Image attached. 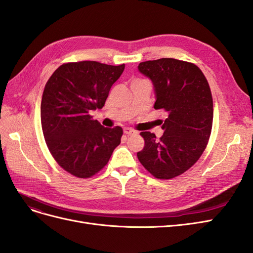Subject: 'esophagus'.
<instances>
[{"label": "esophagus", "mask_w": 253, "mask_h": 253, "mask_svg": "<svg viewBox=\"0 0 253 253\" xmlns=\"http://www.w3.org/2000/svg\"><path fill=\"white\" fill-rule=\"evenodd\" d=\"M124 132H125V134L126 135H134V134H136V131H134V129H132V128H129V127H126V128H125L124 129Z\"/></svg>", "instance_id": "esophagus-1"}]
</instances>
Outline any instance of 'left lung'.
<instances>
[{"label": "left lung", "instance_id": "1", "mask_svg": "<svg viewBox=\"0 0 253 253\" xmlns=\"http://www.w3.org/2000/svg\"><path fill=\"white\" fill-rule=\"evenodd\" d=\"M138 71L153 83L155 110H164L159 139L141 132V165L158 179H171L189 170L203 154L211 134L213 101L209 83L195 64L172 58L145 61Z\"/></svg>", "mask_w": 253, "mask_h": 253}]
</instances>
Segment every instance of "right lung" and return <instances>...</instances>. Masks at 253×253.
Segmentation results:
<instances>
[{
    "label": "right lung",
    "mask_w": 253,
    "mask_h": 253,
    "mask_svg": "<svg viewBox=\"0 0 253 253\" xmlns=\"http://www.w3.org/2000/svg\"><path fill=\"white\" fill-rule=\"evenodd\" d=\"M125 64L96 61L59 66L45 84L41 125L47 148L58 165L79 178H88L109 163L124 134L120 126L104 127L90 113L102 109Z\"/></svg>",
    "instance_id": "obj_1"
}]
</instances>
